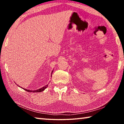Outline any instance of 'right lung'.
<instances>
[{
	"instance_id": "1",
	"label": "right lung",
	"mask_w": 124,
	"mask_h": 124,
	"mask_svg": "<svg viewBox=\"0 0 124 124\" xmlns=\"http://www.w3.org/2000/svg\"><path fill=\"white\" fill-rule=\"evenodd\" d=\"M48 85H46V86H44L42 88H41V89H38V90H34V91H31V90H27V89H23L24 90H26V91H27V92H42L43 91H44L46 88L47 87Z\"/></svg>"
}]
</instances>
